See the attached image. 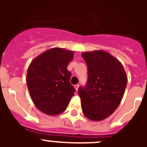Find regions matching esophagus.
Returning <instances> with one entry per match:
<instances>
[{"label":"esophagus","instance_id":"esophagus-1","mask_svg":"<svg viewBox=\"0 0 147 147\" xmlns=\"http://www.w3.org/2000/svg\"><path fill=\"white\" fill-rule=\"evenodd\" d=\"M74 88H75V90H76V91H78V90H79V88H80V85H74Z\"/></svg>","mask_w":147,"mask_h":147}]
</instances>
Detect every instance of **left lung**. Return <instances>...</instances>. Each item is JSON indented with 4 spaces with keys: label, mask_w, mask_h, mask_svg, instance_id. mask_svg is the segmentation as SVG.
<instances>
[{
    "label": "left lung",
    "mask_w": 147,
    "mask_h": 147,
    "mask_svg": "<svg viewBox=\"0 0 147 147\" xmlns=\"http://www.w3.org/2000/svg\"><path fill=\"white\" fill-rule=\"evenodd\" d=\"M88 65L87 85L80 87L84 115L94 121L112 115L120 105L127 83V76L120 61L105 51L82 54Z\"/></svg>",
    "instance_id": "1"
}]
</instances>
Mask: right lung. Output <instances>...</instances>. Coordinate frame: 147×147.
Segmentation results:
<instances>
[{
    "label": "right lung",
    "instance_id": "obj_1",
    "mask_svg": "<svg viewBox=\"0 0 147 147\" xmlns=\"http://www.w3.org/2000/svg\"><path fill=\"white\" fill-rule=\"evenodd\" d=\"M74 55L72 51L52 48L30 63L27 87L34 104L41 112L56 115L67 108L75 91L70 82L71 74L67 69Z\"/></svg>",
    "mask_w": 147,
    "mask_h": 147
}]
</instances>
